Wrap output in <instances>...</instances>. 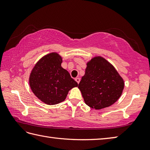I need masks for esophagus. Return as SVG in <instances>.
Returning <instances> with one entry per match:
<instances>
[{"label": "esophagus", "instance_id": "esophagus-1", "mask_svg": "<svg viewBox=\"0 0 150 150\" xmlns=\"http://www.w3.org/2000/svg\"><path fill=\"white\" fill-rule=\"evenodd\" d=\"M80 81H81V79L80 78H75V81L77 82L78 84L79 83V82H80Z\"/></svg>", "mask_w": 150, "mask_h": 150}]
</instances>
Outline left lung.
Here are the masks:
<instances>
[{
  "label": "left lung",
  "instance_id": "left-lung-1",
  "mask_svg": "<svg viewBox=\"0 0 150 150\" xmlns=\"http://www.w3.org/2000/svg\"><path fill=\"white\" fill-rule=\"evenodd\" d=\"M124 83L114 67L102 57H93L87 63L79 89L85 103L95 110L110 106L119 99Z\"/></svg>",
  "mask_w": 150,
  "mask_h": 150
}]
</instances>
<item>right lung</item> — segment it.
Masks as SVG:
<instances>
[{"mask_svg":"<svg viewBox=\"0 0 150 150\" xmlns=\"http://www.w3.org/2000/svg\"><path fill=\"white\" fill-rule=\"evenodd\" d=\"M62 59L58 53H51L37 62L30 76L33 93L48 105L59 104L66 98L68 91L77 87V82L62 68Z\"/></svg>","mask_w":150,"mask_h":150,"instance_id":"add662e5","label":"right lung"}]
</instances>
